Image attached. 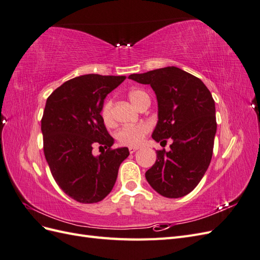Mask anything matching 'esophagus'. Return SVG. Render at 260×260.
<instances>
[{"label":"esophagus","mask_w":260,"mask_h":260,"mask_svg":"<svg viewBox=\"0 0 260 260\" xmlns=\"http://www.w3.org/2000/svg\"><path fill=\"white\" fill-rule=\"evenodd\" d=\"M138 149H139V147H137V146H130V147H129V152L132 154V153L137 152Z\"/></svg>","instance_id":"obj_1"}]
</instances>
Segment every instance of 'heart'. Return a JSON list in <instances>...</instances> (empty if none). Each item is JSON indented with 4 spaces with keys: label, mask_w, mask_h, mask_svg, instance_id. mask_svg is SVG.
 Listing matches in <instances>:
<instances>
[{
    "label": "heart",
    "mask_w": 260,
    "mask_h": 260,
    "mask_svg": "<svg viewBox=\"0 0 260 260\" xmlns=\"http://www.w3.org/2000/svg\"><path fill=\"white\" fill-rule=\"evenodd\" d=\"M129 99L132 102V104L136 107H140L143 102L148 99L147 93L143 90L136 89L129 92ZM102 118L105 124L112 127L115 124V115H114V103L112 100L105 102V104L102 108ZM151 130V125L147 122H139L137 124L124 125L119 131L117 132L116 138L118 142L122 145L128 146H137L143 142L145 136Z\"/></svg>",
    "instance_id": "b5f03b06"
}]
</instances>
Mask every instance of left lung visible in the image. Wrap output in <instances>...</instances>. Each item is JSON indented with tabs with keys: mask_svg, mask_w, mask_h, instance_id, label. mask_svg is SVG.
I'll list each match as a JSON object with an SVG mask.
<instances>
[{
	"mask_svg": "<svg viewBox=\"0 0 260 260\" xmlns=\"http://www.w3.org/2000/svg\"><path fill=\"white\" fill-rule=\"evenodd\" d=\"M129 79L149 84L158 103V121L152 138L169 152L157 151L145 172L154 190L168 199L192 192L209 166L217 131L215 101L201 79L175 66L133 74Z\"/></svg>",
	"mask_w": 260,
	"mask_h": 260,
	"instance_id": "8db88e82",
	"label": "left lung"
}]
</instances>
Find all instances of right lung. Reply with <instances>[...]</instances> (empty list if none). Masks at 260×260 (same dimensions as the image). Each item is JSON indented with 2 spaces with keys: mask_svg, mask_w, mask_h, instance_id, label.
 I'll use <instances>...</instances> for the list:
<instances>
[{
  "mask_svg": "<svg viewBox=\"0 0 260 260\" xmlns=\"http://www.w3.org/2000/svg\"><path fill=\"white\" fill-rule=\"evenodd\" d=\"M124 76L95 74L62 83L46 100L41 130L43 151L54 180L68 196L83 204L98 203L111 193L128 147L112 148L101 116L104 100ZM95 145L107 148L99 156Z\"/></svg>",
  "mask_w": 260,
  "mask_h": 260,
  "instance_id": "obj_1",
  "label": "right lung"
}]
</instances>
